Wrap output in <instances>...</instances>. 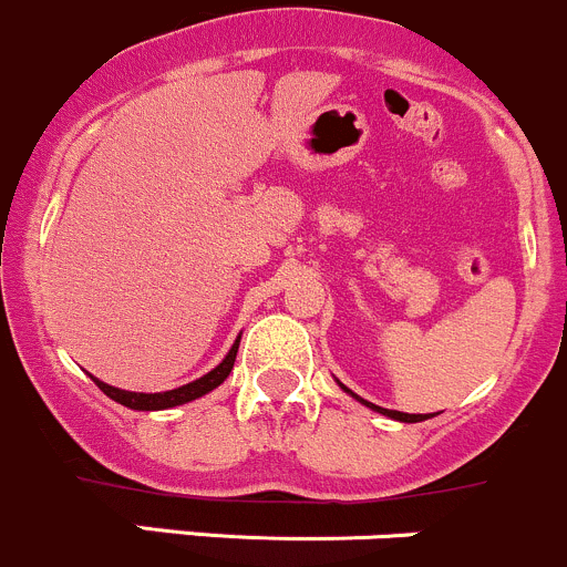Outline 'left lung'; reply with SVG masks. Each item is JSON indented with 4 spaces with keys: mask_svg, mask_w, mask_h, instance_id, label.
<instances>
[{
    "mask_svg": "<svg viewBox=\"0 0 567 567\" xmlns=\"http://www.w3.org/2000/svg\"><path fill=\"white\" fill-rule=\"evenodd\" d=\"M339 385H341V383H339ZM341 389H344V391H347V394H350V396H355V400H358V402H361V405L372 408V411L383 413V416H389V419H396V422H408V424H413V422H424V419L435 416V413H402V411H389V408H380V405H372V402L361 400V396H358V394H352V391H350V389H347V385H341Z\"/></svg>",
    "mask_w": 567,
    "mask_h": 567,
    "instance_id": "1",
    "label": "left lung"
}]
</instances>
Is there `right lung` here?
<instances>
[{
  "mask_svg": "<svg viewBox=\"0 0 567 567\" xmlns=\"http://www.w3.org/2000/svg\"><path fill=\"white\" fill-rule=\"evenodd\" d=\"M239 339L243 336H237V341H234V347L228 350V355L223 358L220 363H217L212 372H206L204 378L193 380V383L187 385H178V389L173 391H159V394H140V391H123V389H115V385H106L101 383L99 378H93V383L99 385L101 391H104L110 400L121 402V405L132 408V411H165V408H176V405H184V402H193L198 400V396L209 394L212 389H217V385L223 383V380L231 374L234 369V361H237V350H239Z\"/></svg>",
  "mask_w": 567,
  "mask_h": 567,
  "instance_id": "obj_1",
  "label": "right lung"
}]
</instances>
